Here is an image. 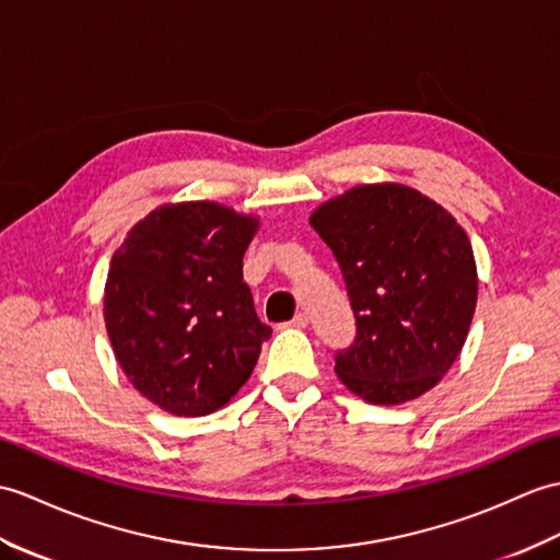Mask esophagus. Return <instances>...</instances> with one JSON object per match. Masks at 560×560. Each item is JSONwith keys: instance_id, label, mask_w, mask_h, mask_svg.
<instances>
[{"instance_id": "esophagus-1", "label": "esophagus", "mask_w": 560, "mask_h": 560, "mask_svg": "<svg viewBox=\"0 0 560 560\" xmlns=\"http://www.w3.org/2000/svg\"><path fill=\"white\" fill-rule=\"evenodd\" d=\"M310 324V317L305 315V312H298V315L291 319V327H295V329H305Z\"/></svg>"}]
</instances>
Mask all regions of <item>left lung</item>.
I'll return each instance as SVG.
<instances>
[{"label":"left lung","mask_w":560,"mask_h":560,"mask_svg":"<svg viewBox=\"0 0 560 560\" xmlns=\"http://www.w3.org/2000/svg\"><path fill=\"white\" fill-rule=\"evenodd\" d=\"M310 226L343 271L358 336L336 355L350 394L400 406L458 360L477 307V265L456 217L402 184H362L322 202Z\"/></svg>","instance_id":"8db88e82"}]
</instances>
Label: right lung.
Returning <instances> with one entry per match:
<instances>
[{
    "mask_svg": "<svg viewBox=\"0 0 560 560\" xmlns=\"http://www.w3.org/2000/svg\"><path fill=\"white\" fill-rule=\"evenodd\" d=\"M257 229L226 205L166 202L114 253L104 327L128 382L164 412L202 418L250 380L271 336L243 281Z\"/></svg>",
    "mask_w": 560,
    "mask_h": 560,
    "instance_id": "add662e5",
    "label": "right lung"
}]
</instances>
